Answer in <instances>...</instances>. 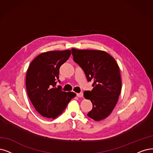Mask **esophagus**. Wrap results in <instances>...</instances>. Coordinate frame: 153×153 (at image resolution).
Wrapping results in <instances>:
<instances>
[{
	"label": "esophagus",
	"instance_id": "obj_1",
	"mask_svg": "<svg viewBox=\"0 0 153 153\" xmlns=\"http://www.w3.org/2000/svg\"><path fill=\"white\" fill-rule=\"evenodd\" d=\"M77 97H79V98H82L83 97V93H77Z\"/></svg>",
	"mask_w": 153,
	"mask_h": 153
}]
</instances>
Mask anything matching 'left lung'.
<instances>
[{
  "label": "left lung",
  "mask_w": 153,
  "mask_h": 153,
  "mask_svg": "<svg viewBox=\"0 0 153 153\" xmlns=\"http://www.w3.org/2000/svg\"><path fill=\"white\" fill-rule=\"evenodd\" d=\"M74 61L85 73L88 81H93L91 91H84L93 108L88 116L95 121L108 117L114 109L122 89L120 68L115 60L105 51L72 48Z\"/></svg>",
  "instance_id": "left-lung-1"
}]
</instances>
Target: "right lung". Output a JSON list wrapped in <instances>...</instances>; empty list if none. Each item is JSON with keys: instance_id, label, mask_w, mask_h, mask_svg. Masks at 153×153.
<instances>
[{"instance_id": "right-lung-1", "label": "right lung", "mask_w": 153, "mask_h": 153, "mask_svg": "<svg viewBox=\"0 0 153 153\" xmlns=\"http://www.w3.org/2000/svg\"><path fill=\"white\" fill-rule=\"evenodd\" d=\"M71 54V50L50 51L38 55L28 67L26 86L28 97L36 110L44 117L55 118L62 114L69 101L76 97L73 92L56 88L60 67Z\"/></svg>"}]
</instances>
